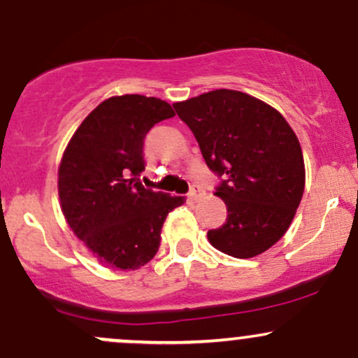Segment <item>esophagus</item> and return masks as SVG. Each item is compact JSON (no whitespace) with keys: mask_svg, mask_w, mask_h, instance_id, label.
<instances>
[{"mask_svg":"<svg viewBox=\"0 0 358 358\" xmlns=\"http://www.w3.org/2000/svg\"><path fill=\"white\" fill-rule=\"evenodd\" d=\"M203 195H205V190L202 187H199V185H193L192 190L188 192V196H190L192 200H200Z\"/></svg>","mask_w":358,"mask_h":358,"instance_id":"esophagus-1","label":"esophagus"}]
</instances>
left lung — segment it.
Listing matches in <instances>:
<instances>
[{"label":"left lung","mask_w":358,"mask_h":358,"mask_svg":"<svg viewBox=\"0 0 358 358\" xmlns=\"http://www.w3.org/2000/svg\"><path fill=\"white\" fill-rule=\"evenodd\" d=\"M173 108L220 178L215 195L229 215L208 231L210 244L239 259L268 250L285 236L305 190L294 131L276 109L239 90L217 89Z\"/></svg>","instance_id":"obj_1"}]
</instances>
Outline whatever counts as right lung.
<instances>
[{"label":"right lung","mask_w":358,"mask_h":358,"mask_svg":"<svg viewBox=\"0 0 358 358\" xmlns=\"http://www.w3.org/2000/svg\"><path fill=\"white\" fill-rule=\"evenodd\" d=\"M173 116L171 106L156 97H110L82 121L65 150L59 168L62 212L109 268L138 269L150 262L166 215L185 202L139 180L148 131Z\"/></svg>","instance_id":"obj_1"}]
</instances>
